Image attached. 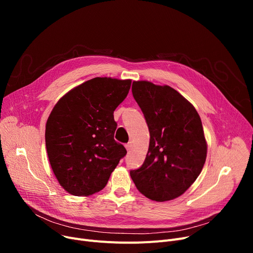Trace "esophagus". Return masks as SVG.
I'll list each match as a JSON object with an SVG mask.
<instances>
[{
	"mask_svg": "<svg viewBox=\"0 0 253 253\" xmlns=\"http://www.w3.org/2000/svg\"><path fill=\"white\" fill-rule=\"evenodd\" d=\"M125 148H126V150L129 152V151L132 149V144H131V142L126 143V144H125Z\"/></svg>",
	"mask_w": 253,
	"mask_h": 253,
	"instance_id": "1",
	"label": "esophagus"
}]
</instances>
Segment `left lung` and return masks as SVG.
<instances>
[{
	"label": "left lung",
	"mask_w": 253,
	"mask_h": 253,
	"mask_svg": "<svg viewBox=\"0 0 253 253\" xmlns=\"http://www.w3.org/2000/svg\"><path fill=\"white\" fill-rule=\"evenodd\" d=\"M132 94L151 137L143 164L131 170L130 176L151 200H172L191 187L204 166L207 144L200 116L176 90L166 85L133 82Z\"/></svg>",
	"instance_id": "obj_1"
}]
</instances>
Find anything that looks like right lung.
Wrapping results in <instances>:
<instances>
[{
	"label": "right lung",
	"mask_w": 253,
	"mask_h": 253,
	"mask_svg": "<svg viewBox=\"0 0 253 253\" xmlns=\"http://www.w3.org/2000/svg\"><path fill=\"white\" fill-rule=\"evenodd\" d=\"M131 80L94 78L62 96L46 124V149L61 187L75 196L102 190L126 156L114 139V111L127 96Z\"/></svg>",
	"instance_id": "add662e5"
}]
</instances>
